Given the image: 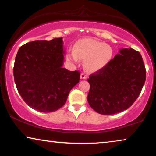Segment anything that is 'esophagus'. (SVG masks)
Here are the masks:
<instances>
[{
    "label": "esophagus",
    "instance_id": "esophagus-1",
    "mask_svg": "<svg viewBox=\"0 0 156 156\" xmlns=\"http://www.w3.org/2000/svg\"><path fill=\"white\" fill-rule=\"evenodd\" d=\"M80 78H81V79H86V78H87V76L85 73H81L80 74Z\"/></svg>",
    "mask_w": 156,
    "mask_h": 156
}]
</instances>
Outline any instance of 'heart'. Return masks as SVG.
Instances as JSON below:
<instances>
[{
    "mask_svg": "<svg viewBox=\"0 0 156 156\" xmlns=\"http://www.w3.org/2000/svg\"><path fill=\"white\" fill-rule=\"evenodd\" d=\"M113 57V50L109 45L101 41L86 38L78 40L73 51L69 53V60L78 62L85 60L84 68L89 73H96L105 68Z\"/></svg>",
    "mask_w": 156,
    "mask_h": 156,
    "instance_id": "b5f03b06",
    "label": "heart"
}]
</instances>
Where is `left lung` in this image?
I'll use <instances>...</instances> for the list:
<instances>
[{"label":"left lung","mask_w":156,"mask_h":156,"mask_svg":"<svg viewBox=\"0 0 156 156\" xmlns=\"http://www.w3.org/2000/svg\"><path fill=\"white\" fill-rule=\"evenodd\" d=\"M145 78L140 52L132 48L121 49L105 68L89 76L88 104L104 115L125 111L139 96Z\"/></svg>","instance_id":"left-lung-1"}]
</instances>
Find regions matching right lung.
Here are the masks:
<instances>
[{"label": "right lung", "instance_id": "obj_1", "mask_svg": "<svg viewBox=\"0 0 156 156\" xmlns=\"http://www.w3.org/2000/svg\"><path fill=\"white\" fill-rule=\"evenodd\" d=\"M62 38L36 40L19 48L13 66L16 86L23 100L32 109L52 112L66 104L80 73L62 68Z\"/></svg>", "mask_w": 156, "mask_h": 156}]
</instances>
